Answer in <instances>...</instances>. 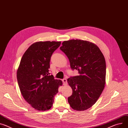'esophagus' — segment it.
<instances>
[{
	"label": "esophagus",
	"instance_id": "1",
	"mask_svg": "<svg viewBox=\"0 0 128 128\" xmlns=\"http://www.w3.org/2000/svg\"><path fill=\"white\" fill-rule=\"evenodd\" d=\"M62 82H63L64 85H66L68 84L67 80H66V78H64V79L62 80Z\"/></svg>",
	"mask_w": 128,
	"mask_h": 128
}]
</instances>
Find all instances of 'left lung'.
Listing matches in <instances>:
<instances>
[{"instance_id": "obj_1", "label": "left lung", "mask_w": 128, "mask_h": 128, "mask_svg": "<svg viewBox=\"0 0 128 128\" xmlns=\"http://www.w3.org/2000/svg\"><path fill=\"white\" fill-rule=\"evenodd\" d=\"M62 44L60 49L68 57L71 68L79 74L68 79L73 91L68 102L74 110H86L96 102L104 88V56L96 44L88 41L72 39Z\"/></svg>"}]
</instances>
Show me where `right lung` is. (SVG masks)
Listing matches in <instances>:
<instances>
[{
	"mask_svg": "<svg viewBox=\"0 0 128 128\" xmlns=\"http://www.w3.org/2000/svg\"><path fill=\"white\" fill-rule=\"evenodd\" d=\"M60 42H39L32 44L24 53L17 72L21 93L26 101L39 111L49 110L54 97L62 86L49 73L51 57Z\"/></svg>",
	"mask_w": 128,
	"mask_h": 128,
	"instance_id": "right-lung-1",
	"label": "right lung"
}]
</instances>
